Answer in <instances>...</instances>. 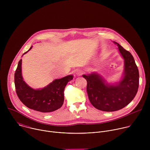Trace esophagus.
I'll return each instance as SVG.
<instances>
[{
  "label": "esophagus",
  "mask_w": 150,
  "mask_h": 150,
  "mask_svg": "<svg viewBox=\"0 0 150 150\" xmlns=\"http://www.w3.org/2000/svg\"><path fill=\"white\" fill-rule=\"evenodd\" d=\"M83 73V72L82 71H79L78 72L77 74H78V75H82Z\"/></svg>",
  "instance_id": "34e87169"
}]
</instances>
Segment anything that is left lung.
Here are the masks:
<instances>
[{"label":"left lung","mask_w":150,"mask_h":150,"mask_svg":"<svg viewBox=\"0 0 150 150\" xmlns=\"http://www.w3.org/2000/svg\"><path fill=\"white\" fill-rule=\"evenodd\" d=\"M119 53L124 59V72L122 79L110 85L98 74L83 75L87 80V91L91 104L104 112H115L123 109L135 97L139 87V71L131 53L119 43Z\"/></svg>","instance_id":"8db88e82"}]
</instances>
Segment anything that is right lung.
Instances as JSON below:
<instances>
[{"mask_svg": "<svg viewBox=\"0 0 150 150\" xmlns=\"http://www.w3.org/2000/svg\"><path fill=\"white\" fill-rule=\"evenodd\" d=\"M21 65L22 59L18 62L14 76L16 92L21 101L29 109L42 113L52 112L60 108L64 101V90L68 82L73 79V75L55 79L46 87L35 90L23 80Z\"/></svg>", "mask_w": 150, "mask_h": 150, "instance_id": "1", "label": "right lung"}]
</instances>
